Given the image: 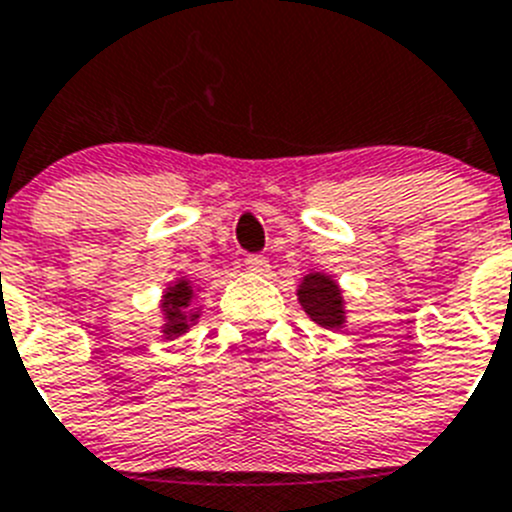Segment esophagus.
Returning <instances> with one entry per match:
<instances>
[{"instance_id":"1","label":"esophagus","mask_w":512,"mask_h":512,"mask_svg":"<svg viewBox=\"0 0 512 512\" xmlns=\"http://www.w3.org/2000/svg\"><path fill=\"white\" fill-rule=\"evenodd\" d=\"M244 265H247V270H252V273L257 275H265L270 270L268 257L265 255H247L244 257Z\"/></svg>"}]
</instances>
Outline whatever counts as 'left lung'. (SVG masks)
I'll list each match as a JSON object with an SVG mask.
<instances>
[{"label":"left lung","mask_w":512,"mask_h":512,"mask_svg":"<svg viewBox=\"0 0 512 512\" xmlns=\"http://www.w3.org/2000/svg\"><path fill=\"white\" fill-rule=\"evenodd\" d=\"M299 301L311 319L327 330L342 327L345 322V306H342V291L330 275L309 273L299 286Z\"/></svg>","instance_id":"1"}]
</instances>
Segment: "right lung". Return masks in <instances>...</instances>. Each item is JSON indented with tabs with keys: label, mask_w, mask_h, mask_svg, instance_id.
Listing matches in <instances>:
<instances>
[{
	"label": "right lung",
	"mask_w": 512,
	"mask_h": 512,
	"mask_svg": "<svg viewBox=\"0 0 512 512\" xmlns=\"http://www.w3.org/2000/svg\"><path fill=\"white\" fill-rule=\"evenodd\" d=\"M190 301H193V286L190 281H177L175 286L167 288L162 301V311H164V335L167 337H177L182 332H188L190 324L198 319V311L188 309Z\"/></svg>",
	"instance_id": "1"
}]
</instances>
